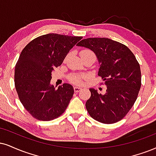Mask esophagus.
<instances>
[{
    "mask_svg": "<svg viewBox=\"0 0 156 156\" xmlns=\"http://www.w3.org/2000/svg\"><path fill=\"white\" fill-rule=\"evenodd\" d=\"M82 90V88H81V87H76V86H75V87H74V90L75 93H78V92H80V90Z\"/></svg>",
    "mask_w": 156,
    "mask_h": 156,
    "instance_id": "esophagus-1",
    "label": "esophagus"
}]
</instances>
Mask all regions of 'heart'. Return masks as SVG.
I'll return each mask as SVG.
<instances>
[{
  "instance_id": "heart-1",
  "label": "heart",
  "mask_w": 156,
  "mask_h": 156,
  "mask_svg": "<svg viewBox=\"0 0 156 156\" xmlns=\"http://www.w3.org/2000/svg\"><path fill=\"white\" fill-rule=\"evenodd\" d=\"M91 53L94 54L93 52L90 51V50L84 49L81 52V55H84V54H91ZM82 76L79 74H72L69 76V80H70V82L75 84H81L82 83Z\"/></svg>"
}]
</instances>
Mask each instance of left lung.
<instances>
[{
    "label": "left lung",
    "instance_id": "8db88e82",
    "mask_svg": "<svg viewBox=\"0 0 156 156\" xmlns=\"http://www.w3.org/2000/svg\"><path fill=\"white\" fill-rule=\"evenodd\" d=\"M78 46L92 50L98 58V76L107 87L105 95L90 89L91 96L86 108L92 118L113 124L127 114L137 98L141 87V71L133 53L124 44L108 38H87Z\"/></svg>",
    "mask_w": 156,
    "mask_h": 156
}]
</instances>
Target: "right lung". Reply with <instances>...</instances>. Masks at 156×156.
I'll list each match as a JSON object with an SVG mask.
<instances>
[{
    "label": "right lung",
    "instance_id": "obj_1",
    "mask_svg": "<svg viewBox=\"0 0 156 156\" xmlns=\"http://www.w3.org/2000/svg\"><path fill=\"white\" fill-rule=\"evenodd\" d=\"M50 33L32 40L22 50L15 66V88L24 108L34 119L51 121L62 115L74 95L71 84L55 89L51 72L82 39Z\"/></svg>",
    "mask_w": 156,
    "mask_h": 156
}]
</instances>
